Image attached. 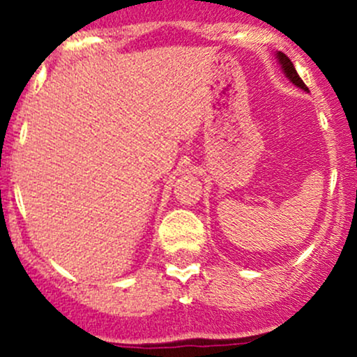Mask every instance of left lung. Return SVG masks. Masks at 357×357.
Returning a JSON list of instances; mask_svg holds the SVG:
<instances>
[{"label": "left lung", "instance_id": "1", "mask_svg": "<svg viewBox=\"0 0 357 357\" xmlns=\"http://www.w3.org/2000/svg\"><path fill=\"white\" fill-rule=\"evenodd\" d=\"M278 62L282 63V68H283V72H285L287 77H289L295 86L302 88V89H304V91H307V86H305L304 81H302V79L298 77V74H297V70H295L294 63H291V60L285 55V53L278 52Z\"/></svg>", "mask_w": 357, "mask_h": 357}]
</instances>
